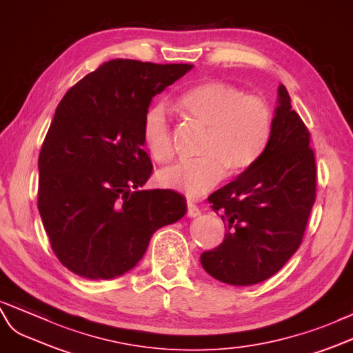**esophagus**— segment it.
Instances as JSON below:
<instances>
[{
	"label": "esophagus",
	"mask_w": 353,
	"mask_h": 353,
	"mask_svg": "<svg viewBox=\"0 0 353 353\" xmlns=\"http://www.w3.org/2000/svg\"><path fill=\"white\" fill-rule=\"evenodd\" d=\"M200 213H201L200 209H198V207L194 203L188 201V216H189V218H196V216Z\"/></svg>",
	"instance_id": "1"
}]
</instances>
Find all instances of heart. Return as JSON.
Masks as SVG:
<instances>
[{
	"instance_id": "1",
	"label": "heart",
	"mask_w": 353,
	"mask_h": 353,
	"mask_svg": "<svg viewBox=\"0 0 353 353\" xmlns=\"http://www.w3.org/2000/svg\"><path fill=\"white\" fill-rule=\"evenodd\" d=\"M188 121L205 128L198 158L176 162L158 173L161 186L189 198L203 196L221 182L223 173L236 176L255 164L273 130V110L264 98L246 95L223 82H204L179 98ZM141 139L157 162L173 157L171 125L164 104L150 105L141 121Z\"/></svg>"
}]
</instances>
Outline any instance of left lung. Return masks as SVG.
<instances>
[{
  "mask_svg": "<svg viewBox=\"0 0 353 353\" xmlns=\"http://www.w3.org/2000/svg\"><path fill=\"white\" fill-rule=\"evenodd\" d=\"M273 130L254 165L209 196L227 227L218 248L200 261L212 277L249 286L276 274L300 248L316 198L310 132L277 89Z\"/></svg>",
  "mask_w": 353,
  "mask_h": 353,
  "instance_id": "8db88e82",
  "label": "left lung"
}]
</instances>
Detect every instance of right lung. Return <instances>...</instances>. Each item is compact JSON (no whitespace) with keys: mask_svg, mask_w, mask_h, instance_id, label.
Returning a JSON list of instances; mask_svg holds the SVG:
<instances>
[{"mask_svg":"<svg viewBox=\"0 0 353 353\" xmlns=\"http://www.w3.org/2000/svg\"><path fill=\"white\" fill-rule=\"evenodd\" d=\"M194 65L112 59L61 99L39 157V212L61 264L80 277L122 276L153 232L186 213L152 174L141 121L152 98Z\"/></svg>","mask_w":353,"mask_h":353,"instance_id":"1","label":"right lung"}]
</instances>
